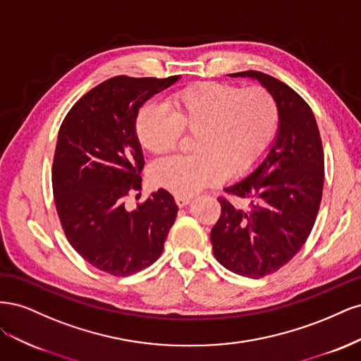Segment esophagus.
<instances>
[{
    "label": "esophagus",
    "instance_id": "34e87169",
    "mask_svg": "<svg viewBox=\"0 0 361 361\" xmlns=\"http://www.w3.org/2000/svg\"><path fill=\"white\" fill-rule=\"evenodd\" d=\"M174 202H176V204L179 207H183L191 202V197H190V195H174Z\"/></svg>",
    "mask_w": 361,
    "mask_h": 361
}]
</instances>
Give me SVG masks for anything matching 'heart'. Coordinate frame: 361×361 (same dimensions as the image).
<instances>
[{
	"label": "heart",
	"instance_id": "b5f03b06",
	"mask_svg": "<svg viewBox=\"0 0 361 361\" xmlns=\"http://www.w3.org/2000/svg\"><path fill=\"white\" fill-rule=\"evenodd\" d=\"M169 106L145 104L134 129L141 147L154 155L176 149L183 133L194 134L192 155L162 159L150 169L157 187L176 195H191L226 174L236 178L253 170L279 129L274 96L259 85L199 82L173 93Z\"/></svg>",
	"mask_w": 361,
	"mask_h": 361
}]
</instances>
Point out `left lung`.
I'll return each mask as SVG.
<instances>
[{
    "instance_id": "left-lung-1",
    "label": "left lung",
    "mask_w": 361,
    "mask_h": 361,
    "mask_svg": "<svg viewBox=\"0 0 361 361\" xmlns=\"http://www.w3.org/2000/svg\"><path fill=\"white\" fill-rule=\"evenodd\" d=\"M257 80L274 96L279 133L260 166L218 197L211 231L215 259L235 274L262 279L298 253L312 232L324 188V150L312 108L289 85L257 71L231 73Z\"/></svg>"
}]
</instances>
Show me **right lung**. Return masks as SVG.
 I'll list each match as a JSON object with an SVG mask.
<instances>
[{
	"label": "right lung",
	"mask_w": 361,
	"mask_h": 361,
	"mask_svg": "<svg viewBox=\"0 0 361 361\" xmlns=\"http://www.w3.org/2000/svg\"><path fill=\"white\" fill-rule=\"evenodd\" d=\"M179 80L118 75L76 102L59 130L52 191L69 244L84 260L116 277L150 267L161 256L178 204L158 190L128 211L141 190L145 158L135 135L140 106Z\"/></svg>",
	"instance_id": "obj_1"
}]
</instances>
